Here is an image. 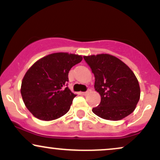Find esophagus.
<instances>
[{
    "mask_svg": "<svg viewBox=\"0 0 160 160\" xmlns=\"http://www.w3.org/2000/svg\"><path fill=\"white\" fill-rule=\"evenodd\" d=\"M89 92H90V89H88V90L86 91V92H82V95H86L88 94V93Z\"/></svg>",
    "mask_w": 160,
    "mask_h": 160,
    "instance_id": "esophagus-1",
    "label": "esophagus"
}]
</instances>
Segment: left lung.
Listing matches in <instances>:
<instances>
[{
    "label": "left lung",
    "instance_id": "8db88e82",
    "mask_svg": "<svg viewBox=\"0 0 160 160\" xmlns=\"http://www.w3.org/2000/svg\"><path fill=\"white\" fill-rule=\"evenodd\" d=\"M95 75L101 102L92 112L108 120H120L135 111L140 99L138 80L123 62L110 54L83 56Z\"/></svg>",
    "mask_w": 160,
    "mask_h": 160
}]
</instances>
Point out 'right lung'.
Wrapping results in <instances>:
<instances>
[{
	"mask_svg": "<svg viewBox=\"0 0 160 160\" xmlns=\"http://www.w3.org/2000/svg\"><path fill=\"white\" fill-rule=\"evenodd\" d=\"M82 56L55 52L40 58L25 73L21 85L24 104L34 117L51 121L70 110L77 95L68 89V72L82 61Z\"/></svg>",
	"mask_w": 160,
	"mask_h": 160,
	"instance_id": "right-lung-1",
	"label": "right lung"
}]
</instances>
